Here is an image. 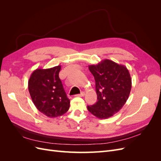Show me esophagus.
<instances>
[{"label": "esophagus", "mask_w": 161, "mask_h": 161, "mask_svg": "<svg viewBox=\"0 0 161 161\" xmlns=\"http://www.w3.org/2000/svg\"><path fill=\"white\" fill-rule=\"evenodd\" d=\"M85 95V92H80V94H78V95H76V96H77V97H84Z\"/></svg>", "instance_id": "obj_1"}]
</instances>
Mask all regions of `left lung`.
I'll list each match as a JSON object with an SVG mask.
<instances>
[{"instance_id":"8db88e82","label":"left lung","mask_w":161,"mask_h":161,"mask_svg":"<svg viewBox=\"0 0 161 161\" xmlns=\"http://www.w3.org/2000/svg\"><path fill=\"white\" fill-rule=\"evenodd\" d=\"M95 80L97 103L87 109L99 119H106L122 108L131 88V79L125 66L105 59L96 65L89 66Z\"/></svg>"}]
</instances>
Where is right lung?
Listing matches in <instances>:
<instances>
[{
    "label": "right lung",
    "mask_w": 161,
    "mask_h": 161,
    "mask_svg": "<svg viewBox=\"0 0 161 161\" xmlns=\"http://www.w3.org/2000/svg\"><path fill=\"white\" fill-rule=\"evenodd\" d=\"M61 66L34 70L28 81V89L36 108L49 118L64 114L70 108L68 98L59 78Z\"/></svg>",
    "instance_id": "1"
}]
</instances>
